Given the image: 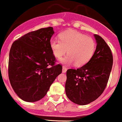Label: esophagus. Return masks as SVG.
I'll return each mask as SVG.
<instances>
[{
    "mask_svg": "<svg viewBox=\"0 0 122 122\" xmlns=\"http://www.w3.org/2000/svg\"><path fill=\"white\" fill-rule=\"evenodd\" d=\"M66 71H67L66 67H65V66H63L62 67V72L65 73V72H66Z\"/></svg>",
    "mask_w": 122,
    "mask_h": 122,
    "instance_id": "esophagus-1",
    "label": "esophagus"
}]
</instances>
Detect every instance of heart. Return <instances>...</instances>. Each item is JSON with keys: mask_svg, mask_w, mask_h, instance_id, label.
Segmentation results:
<instances>
[{"mask_svg": "<svg viewBox=\"0 0 122 122\" xmlns=\"http://www.w3.org/2000/svg\"><path fill=\"white\" fill-rule=\"evenodd\" d=\"M60 41L52 39L50 47L54 55L61 59L66 53L68 54L60 60L65 64L75 63L77 66L86 64L93 56L96 50V42L90 37L75 30L64 31L59 36Z\"/></svg>", "mask_w": 122, "mask_h": 122, "instance_id": "1", "label": "heart"}]
</instances>
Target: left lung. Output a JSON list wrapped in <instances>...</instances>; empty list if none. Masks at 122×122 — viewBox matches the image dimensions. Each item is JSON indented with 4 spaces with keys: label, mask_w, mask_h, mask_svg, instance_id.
I'll return each instance as SVG.
<instances>
[{
    "label": "left lung",
    "mask_w": 122,
    "mask_h": 122,
    "mask_svg": "<svg viewBox=\"0 0 122 122\" xmlns=\"http://www.w3.org/2000/svg\"><path fill=\"white\" fill-rule=\"evenodd\" d=\"M94 36L97 46L91 60L77 70L66 71V94L79 105L89 104L103 93L112 70L113 57L110 48L100 36Z\"/></svg>",
    "instance_id": "8db88e82"
}]
</instances>
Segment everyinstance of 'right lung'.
<instances>
[{
  "label": "right lung",
  "instance_id": "1",
  "mask_svg": "<svg viewBox=\"0 0 122 122\" xmlns=\"http://www.w3.org/2000/svg\"><path fill=\"white\" fill-rule=\"evenodd\" d=\"M52 27L41 28L23 36L10 49L8 76L14 92L22 100L34 102L46 94L56 78L62 73L61 65L50 47Z\"/></svg>",
  "mask_w": 122,
  "mask_h": 122
}]
</instances>
